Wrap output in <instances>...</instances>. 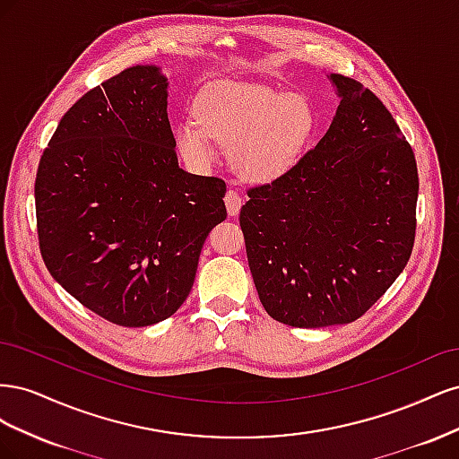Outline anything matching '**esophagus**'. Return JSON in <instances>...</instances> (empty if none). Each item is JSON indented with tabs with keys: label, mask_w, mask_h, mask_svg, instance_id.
Masks as SVG:
<instances>
[{
	"label": "esophagus",
	"mask_w": 459,
	"mask_h": 459,
	"mask_svg": "<svg viewBox=\"0 0 459 459\" xmlns=\"http://www.w3.org/2000/svg\"><path fill=\"white\" fill-rule=\"evenodd\" d=\"M224 201H226L228 214H230V216H238V214H239V211H241V204H243V199L238 195V191L228 189V191H226V197H224Z\"/></svg>",
	"instance_id": "esophagus-1"
}]
</instances>
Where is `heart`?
I'll return each instance as SVG.
<instances>
[{"label": "heart", "mask_w": 459, "mask_h": 459, "mask_svg": "<svg viewBox=\"0 0 459 459\" xmlns=\"http://www.w3.org/2000/svg\"><path fill=\"white\" fill-rule=\"evenodd\" d=\"M195 120L179 122V155L206 169L216 160L212 139L231 147V164L251 182H270L293 169L316 130L308 97L253 82L221 80L195 100Z\"/></svg>", "instance_id": "1"}]
</instances>
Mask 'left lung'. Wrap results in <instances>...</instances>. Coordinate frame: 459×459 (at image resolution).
<instances>
[{"label":"left lung","instance_id":"left-lung-1","mask_svg":"<svg viewBox=\"0 0 459 459\" xmlns=\"http://www.w3.org/2000/svg\"><path fill=\"white\" fill-rule=\"evenodd\" d=\"M329 130L293 169L248 189L239 224L262 307L293 327L351 324L406 268L420 178L379 97L329 76Z\"/></svg>","mask_w":459,"mask_h":459}]
</instances>
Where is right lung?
I'll return each mask as SVG.
<instances>
[{
    "mask_svg": "<svg viewBox=\"0 0 459 459\" xmlns=\"http://www.w3.org/2000/svg\"><path fill=\"white\" fill-rule=\"evenodd\" d=\"M169 78L135 65L66 110L39 159V251L53 280L124 327L170 317L224 221V179L179 169Z\"/></svg>",
    "mask_w": 459,
    "mask_h": 459,
    "instance_id": "right-lung-1",
    "label": "right lung"
}]
</instances>
